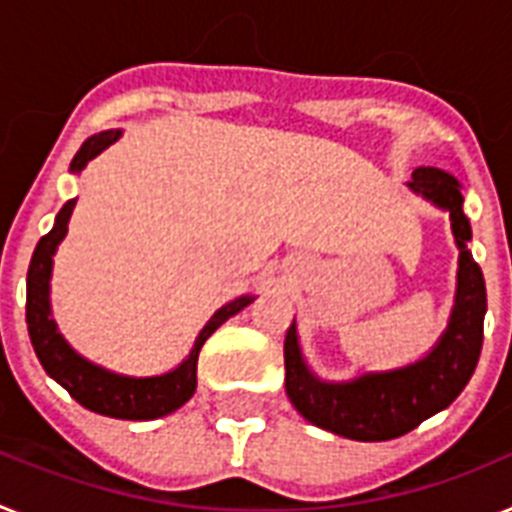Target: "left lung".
Returning a JSON list of instances; mask_svg holds the SVG:
<instances>
[{
  "mask_svg": "<svg viewBox=\"0 0 512 512\" xmlns=\"http://www.w3.org/2000/svg\"><path fill=\"white\" fill-rule=\"evenodd\" d=\"M408 188L450 211L460 248L458 295L450 327L424 361L387 374H366L348 384H327L306 369L298 350L295 324L285 335V392L311 424L358 442H384L416 429L458 398L479 363L484 342L487 287L466 243L471 225L463 214L458 180L434 167L413 170Z\"/></svg>",
  "mask_w": 512,
  "mask_h": 512,
  "instance_id": "obj_1",
  "label": "left lung"
}]
</instances>
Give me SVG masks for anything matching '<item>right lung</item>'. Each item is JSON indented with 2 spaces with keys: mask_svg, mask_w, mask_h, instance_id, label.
Instances as JSON below:
<instances>
[{
  "mask_svg": "<svg viewBox=\"0 0 512 512\" xmlns=\"http://www.w3.org/2000/svg\"><path fill=\"white\" fill-rule=\"evenodd\" d=\"M120 138V130H107V133L91 135L78 154L73 156L70 170L80 172L86 167L88 159L107 149L109 143ZM75 201H67L59 209L54 227L46 232L44 238L38 240L36 251H33L31 266H28V295H25V322H28V335H31L33 350H36L38 361L46 369V374L57 379L75 400L88 411L101 413L109 418H128V421H151V418H162L167 413L177 411L180 405L188 403L196 392V363L198 353L204 348L217 327L235 316L240 308H246L253 298H238V301L227 303L211 316L209 324L201 329L196 345L190 350L175 371L162 374V377L149 379H133L120 377V374H109L107 369H99L86 358H80L57 332L52 322V311H49V277H52V256L57 251V243L65 238L67 222L73 214Z\"/></svg>",
  "mask_w": 512,
  "mask_h": 512,
  "instance_id": "right-lung-1",
  "label": "right lung"
}]
</instances>
